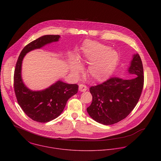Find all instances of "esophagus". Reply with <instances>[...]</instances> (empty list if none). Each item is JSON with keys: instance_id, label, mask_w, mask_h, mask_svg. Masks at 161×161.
<instances>
[{"instance_id": "esophagus-1", "label": "esophagus", "mask_w": 161, "mask_h": 161, "mask_svg": "<svg viewBox=\"0 0 161 161\" xmlns=\"http://www.w3.org/2000/svg\"><path fill=\"white\" fill-rule=\"evenodd\" d=\"M86 90H87V87L86 86V85L83 84H80L79 85V90L80 92H85Z\"/></svg>"}]
</instances>
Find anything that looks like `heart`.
<instances>
[{
	"label": "heart",
	"mask_w": 161,
	"mask_h": 161,
	"mask_svg": "<svg viewBox=\"0 0 161 161\" xmlns=\"http://www.w3.org/2000/svg\"><path fill=\"white\" fill-rule=\"evenodd\" d=\"M82 50L83 57L92 62L88 67V73L95 81H100L106 78L117 64L119 56L117 52L98 42L86 40ZM71 69L75 74H79L81 70V63L77 57L73 58Z\"/></svg>",
	"instance_id": "obj_1"
}]
</instances>
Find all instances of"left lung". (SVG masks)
Instances as JSON below:
<instances>
[{
  "label": "left lung",
  "instance_id": "1",
  "mask_svg": "<svg viewBox=\"0 0 161 161\" xmlns=\"http://www.w3.org/2000/svg\"><path fill=\"white\" fill-rule=\"evenodd\" d=\"M132 78H112L90 88L92 102L86 108L89 116L103 125H112L126 118L139 101L143 87L142 61L134 54L127 69Z\"/></svg>",
  "mask_w": 161,
  "mask_h": 161
}]
</instances>
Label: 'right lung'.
<instances>
[{
  "label": "right lung",
  "instance_id": "add662e5",
  "mask_svg": "<svg viewBox=\"0 0 161 161\" xmlns=\"http://www.w3.org/2000/svg\"><path fill=\"white\" fill-rule=\"evenodd\" d=\"M58 35H45L32 41L21 52L14 69V88L18 104L27 115L34 121L45 123L57 118L63 111L68 99L78 90L77 84H67L58 80L41 90H32L23 81L22 62L25 55L45 45L58 41Z\"/></svg>",
  "mask_w": 161,
  "mask_h": 161
}]
</instances>
